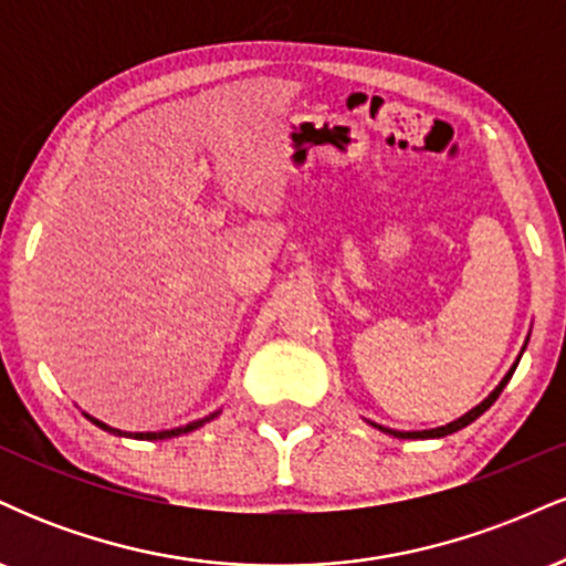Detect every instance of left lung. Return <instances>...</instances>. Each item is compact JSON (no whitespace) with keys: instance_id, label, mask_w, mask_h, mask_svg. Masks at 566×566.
Returning <instances> with one entry per match:
<instances>
[{"instance_id":"left-lung-1","label":"left lung","mask_w":566,"mask_h":566,"mask_svg":"<svg viewBox=\"0 0 566 566\" xmlns=\"http://www.w3.org/2000/svg\"><path fill=\"white\" fill-rule=\"evenodd\" d=\"M524 348H527V343H524ZM516 365H518V359L513 361V367L509 369V375H505V378L500 380V386H497L495 391H492L490 396H486V399L482 401V405H476V407L471 409V412H465L463 418L452 420V423H447V426H441V428H431V431H391V428H382V426H378V428H380V431L391 433V437H399V439H437V437H447V433L460 431V428H465L469 423H473V420H476L479 415L486 412V409H490L492 405H495V399L500 396V391H503V388H505V382L511 380V375H513V369H516Z\"/></svg>"}]
</instances>
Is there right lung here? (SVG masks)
I'll return each instance as SVG.
<instances>
[{
  "label": "right lung",
  "instance_id": "add662e5",
  "mask_svg": "<svg viewBox=\"0 0 566 566\" xmlns=\"http://www.w3.org/2000/svg\"><path fill=\"white\" fill-rule=\"evenodd\" d=\"M218 415V412H216ZM216 415H207V418H201V420H193V423H188V426H184V428H172V431H159V433H135V439H148V441H154V439H170V437H180V433H188V431H193V428H199V426H205L207 420H212L216 418ZM90 418V415H87ZM93 420V423L97 426V428H103V431H112V433H119V437H133V433H122V431H116V428H108L106 423H101V420H95V418H90Z\"/></svg>",
  "mask_w": 566,
  "mask_h": 566
}]
</instances>
